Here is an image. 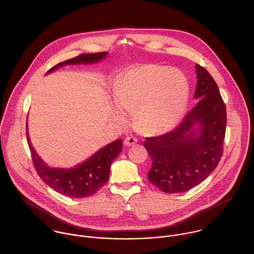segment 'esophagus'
Returning <instances> with one entry per match:
<instances>
[{
	"label": "esophagus",
	"instance_id": "34e87169",
	"mask_svg": "<svg viewBox=\"0 0 254 254\" xmlns=\"http://www.w3.org/2000/svg\"><path fill=\"white\" fill-rule=\"evenodd\" d=\"M137 141V139L135 138V137H132V136H127L126 138H125V140H124V143H125V146H127V147H129V146H132L133 143H135Z\"/></svg>",
	"mask_w": 254,
	"mask_h": 254
}]
</instances>
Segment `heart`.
Returning <instances> with one entry per match:
<instances>
[{
    "label": "heart",
    "instance_id": "b5f03b06",
    "mask_svg": "<svg viewBox=\"0 0 254 254\" xmlns=\"http://www.w3.org/2000/svg\"><path fill=\"white\" fill-rule=\"evenodd\" d=\"M117 104L111 118L123 125V109L132 113L144 132L162 133L182 119L189 97V82L178 69L158 64L137 65L122 74L113 86Z\"/></svg>",
    "mask_w": 254,
    "mask_h": 254
}]
</instances>
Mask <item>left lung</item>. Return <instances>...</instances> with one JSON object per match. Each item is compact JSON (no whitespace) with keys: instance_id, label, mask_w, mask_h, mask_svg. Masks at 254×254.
Returning a JSON list of instances; mask_svg holds the SVG:
<instances>
[{"instance_id":"1","label":"left lung","mask_w":254,"mask_h":254,"mask_svg":"<svg viewBox=\"0 0 254 254\" xmlns=\"http://www.w3.org/2000/svg\"><path fill=\"white\" fill-rule=\"evenodd\" d=\"M197 104L172 131L143 141L153 165L150 182L166 193L188 191L215 170L223 154L226 106L209 72L196 64Z\"/></svg>"}]
</instances>
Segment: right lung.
I'll use <instances>...</instances> for the list:
<instances>
[{"instance_id": "1", "label": "right lung", "mask_w": 254, "mask_h": 254, "mask_svg": "<svg viewBox=\"0 0 254 254\" xmlns=\"http://www.w3.org/2000/svg\"><path fill=\"white\" fill-rule=\"evenodd\" d=\"M108 52L81 54L61 62L52 67L46 74L65 65H88L95 64L106 58ZM26 134L34 167L39 177L54 191L70 198H85L95 194L108 181L111 166L115 159L123 151V140L119 138L94 153L87 160L72 168H56L47 165L37 154L31 142L28 124H26Z\"/></svg>"}]
</instances>
